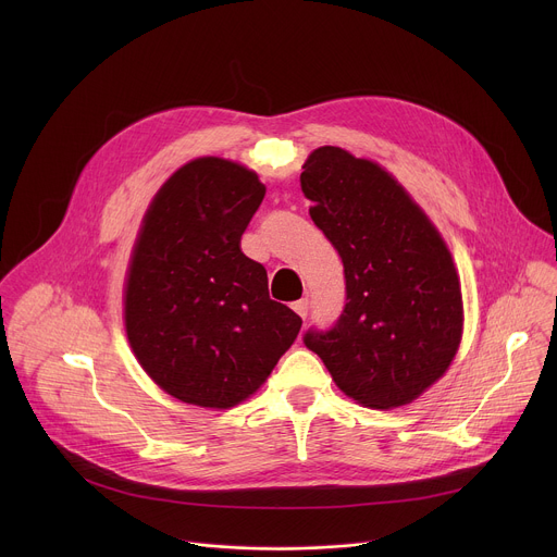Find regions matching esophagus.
Here are the masks:
<instances>
[{"instance_id": "obj_1", "label": "esophagus", "mask_w": 557, "mask_h": 557, "mask_svg": "<svg viewBox=\"0 0 557 557\" xmlns=\"http://www.w3.org/2000/svg\"><path fill=\"white\" fill-rule=\"evenodd\" d=\"M293 310L301 317V320H306V314H308V299H299V301H295V304H293Z\"/></svg>"}]
</instances>
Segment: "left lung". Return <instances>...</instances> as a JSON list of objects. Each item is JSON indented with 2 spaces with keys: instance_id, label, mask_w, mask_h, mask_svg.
<instances>
[{
  "instance_id": "obj_1",
  "label": "left lung",
  "mask_w": 557,
  "mask_h": 557,
  "mask_svg": "<svg viewBox=\"0 0 557 557\" xmlns=\"http://www.w3.org/2000/svg\"><path fill=\"white\" fill-rule=\"evenodd\" d=\"M312 222L344 262L346 306L304 344L366 408L412 404L449 368L462 337L451 253L410 194L381 165L333 145L301 168Z\"/></svg>"
}]
</instances>
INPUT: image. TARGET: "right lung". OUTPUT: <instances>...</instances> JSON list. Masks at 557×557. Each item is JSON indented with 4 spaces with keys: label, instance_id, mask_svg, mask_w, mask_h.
Instances as JSON below:
<instances>
[{
    "label": "right lung",
    "instance_id": "add662e5",
    "mask_svg": "<svg viewBox=\"0 0 557 557\" xmlns=\"http://www.w3.org/2000/svg\"><path fill=\"white\" fill-rule=\"evenodd\" d=\"M264 194L256 172L205 156L172 174L143 218L125 333L143 370L183 404L226 410L249 399L301 329L240 249Z\"/></svg>",
    "mask_w": 557,
    "mask_h": 557
}]
</instances>
